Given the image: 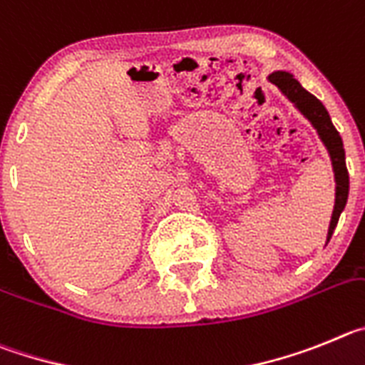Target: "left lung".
I'll list each match as a JSON object with an SVG mask.
<instances>
[{
    "mask_svg": "<svg viewBox=\"0 0 365 365\" xmlns=\"http://www.w3.org/2000/svg\"><path fill=\"white\" fill-rule=\"evenodd\" d=\"M267 80L272 85H277L280 88V93L287 98L291 103L304 114L307 120L311 121V125L317 129L318 138L322 140V143L326 145L327 153H329L331 163H333V173H334V209L333 215H331L329 222V231H327V242L333 236L334 227H336L338 218L342 215L344 207L347 203V196H349V173H347L346 167V150H344L342 138L338 134V130L334 129L333 121H331L329 113L322 105V101L317 96H313L311 93H307L300 83L293 78V74L287 71H274L272 74H269Z\"/></svg>",
    "mask_w": 365,
    "mask_h": 365,
    "instance_id": "1",
    "label": "left lung"
}]
</instances>
